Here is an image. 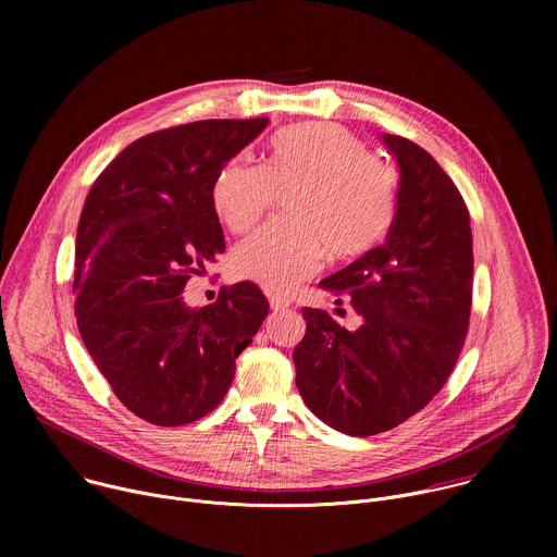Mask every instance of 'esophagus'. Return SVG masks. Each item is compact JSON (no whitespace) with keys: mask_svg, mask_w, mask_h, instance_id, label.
<instances>
[{"mask_svg":"<svg viewBox=\"0 0 557 557\" xmlns=\"http://www.w3.org/2000/svg\"><path fill=\"white\" fill-rule=\"evenodd\" d=\"M269 304L273 310H284L290 306V299L284 295H277V293H269Z\"/></svg>","mask_w":557,"mask_h":557,"instance_id":"obj_1","label":"esophagus"}]
</instances>
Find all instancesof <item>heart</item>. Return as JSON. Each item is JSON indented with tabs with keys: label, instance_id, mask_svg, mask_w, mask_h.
I'll use <instances>...</instances> for the list:
<instances>
[{
	"label": "heart",
	"instance_id": "heart-1",
	"mask_svg": "<svg viewBox=\"0 0 557 557\" xmlns=\"http://www.w3.org/2000/svg\"><path fill=\"white\" fill-rule=\"evenodd\" d=\"M293 218L253 231L231 256L233 273L271 290H288L308 277L326 251L350 260L383 243L396 215V174L374 161L350 129L308 121L280 129L267 165L233 158L215 176L211 200L231 231H247L273 202L275 187Z\"/></svg>",
	"mask_w": 557,
	"mask_h": 557
}]
</instances>
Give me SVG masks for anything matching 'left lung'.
Returning a JSON list of instances; mask_svg holds the SVG:
<instances>
[{
    "label": "left lung",
    "mask_w": 557,
    "mask_h": 557,
    "mask_svg": "<svg viewBox=\"0 0 557 557\" xmlns=\"http://www.w3.org/2000/svg\"><path fill=\"white\" fill-rule=\"evenodd\" d=\"M399 168L396 215L381 247L320 282L348 295L355 331L304 308L293 350L306 408L348 436L387 432L423 410L456 366L467 335L473 247L451 178L417 143L381 134ZM339 301V299H337Z\"/></svg>",
    "instance_id": "8db88e82"
}]
</instances>
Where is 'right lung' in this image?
Masks as SVG:
<instances>
[{
  "instance_id": "1",
  "label": "right lung",
  "mask_w": 557,
  "mask_h": 557,
  "mask_svg": "<svg viewBox=\"0 0 557 557\" xmlns=\"http://www.w3.org/2000/svg\"><path fill=\"white\" fill-rule=\"evenodd\" d=\"M267 116L196 121L127 145L92 185L76 228L74 312L119 401L163 428L218 408L235 359L269 314L251 282L191 308L183 290L224 251L211 189Z\"/></svg>"
}]
</instances>
